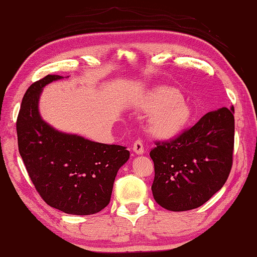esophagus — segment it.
<instances>
[{"label": "esophagus", "mask_w": 257, "mask_h": 257, "mask_svg": "<svg viewBox=\"0 0 257 257\" xmlns=\"http://www.w3.org/2000/svg\"><path fill=\"white\" fill-rule=\"evenodd\" d=\"M133 151L137 154H143L144 153V147H143V142L141 140H137L133 144Z\"/></svg>", "instance_id": "obj_1"}]
</instances>
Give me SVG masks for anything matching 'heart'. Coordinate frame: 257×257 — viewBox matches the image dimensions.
Segmentation results:
<instances>
[{
  "instance_id": "1",
  "label": "heart",
  "mask_w": 257,
  "mask_h": 257,
  "mask_svg": "<svg viewBox=\"0 0 257 257\" xmlns=\"http://www.w3.org/2000/svg\"><path fill=\"white\" fill-rule=\"evenodd\" d=\"M143 108L154 112L150 118V131L159 138H172L181 132L190 118V108L182 96L171 87H160L150 93Z\"/></svg>"
}]
</instances>
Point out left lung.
Segmentation results:
<instances>
[{
	"instance_id": "1",
	"label": "left lung",
	"mask_w": 257,
	"mask_h": 257,
	"mask_svg": "<svg viewBox=\"0 0 257 257\" xmlns=\"http://www.w3.org/2000/svg\"><path fill=\"white\" fill-rule=\"evenodd\" d=\"M234 107L209 112L193 126L150 152L153 197L164 209H195L220 190L233 166Z\"/></svg>"
}]
</instances>
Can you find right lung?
<instances>
[{
	"label": "right lung",
	"mask_w": 257,
	"mask_h": 257,
	"mask_svg": "<svg viewBox=\"0 0 257 257\" xmlns=\"http://www.w3.org/2000/svg\"><path fill=\"white\" fill-rule=\"evenodd\" d=\"M60 78L47 75L27 89L17 119L19 152L46 204L66 214L93 215L109 204L115 177L130 152L122 145L58 132L42 120L41 90Z\"/></svg>",
	"instance_id": "right-lung-1"
}]
</instances>
